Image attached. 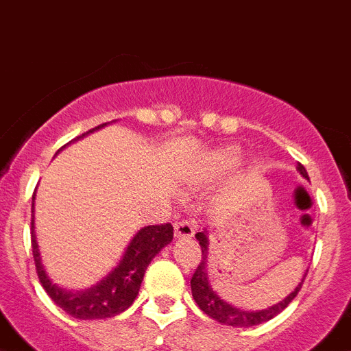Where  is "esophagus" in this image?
Returning a JSON list of instances; mask_svg holds the SVG:
<instances>
[{
    "label": "esophagus",
    "instance_id": "1",
    "mask_svg": "<svg viewBox=\"0 0 351 351\" xmlns=\"http://www.w3.org/2000/svg\"><path fill=\"white\" fill-rule=\"evenodd\" d=\"M194 236V223L191 220H178L175 223V238H191Z\"/></svg>",
    "mask_w": 351,
    "mask_h": 351
}]
</instances>
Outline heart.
I'll return each mask as SVG.
<instances>
[{"label": "heart", "instance_id": "heart-1", "mask_svg": "<svg viewBox=\"0 0 351 351\" xmlns=\"http://www.w3.org/2000/svg\"><path fill=\"white\" fill-rule=\"evenodd\" d=\"M238 162V150H234V148L219 150V152L210 154L203 162L195 166L194 171L191 173V180L197 185H203V183H208L217 178V176H220L222 173L234 169Z\"/></svg>", "mask_w": 351, "mask_h": 351}]
</instances>
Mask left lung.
<instances>
[{
	"label": "left lung",
	"mask_w": 351,
	"mask_h": 351,
	"mask_svg": "<svg viewBox=\"0 0 351 351\" xmlns=\"http://www.w3.org/2000/svg\"><path fill=\"white\" fill-rule=\"evenodd\" d=\"M298 171L304 176L306 180H309L308 173H306L304 166L301 162H298ZM199 245H201V262H199L197 269L194 271L191 280V289H192V298L197 302V306L201 308L203 313H206L208 317L213 318V320L220 322L223 325H232V327H250V325H258L262 322H267L271 318L276 317L278 313H282L283 309L290 304V302L295 299V295L301 290L302 282H304L306 274L302 276L301 283H299L292 292L287 295L283 301H280L278 304L271 306L267 309H261V311H243V309L236 308V306L229 304L223 299L219 298V293L215 292L210 285V280H208V269H206V257H208V232L206 229L201 230L195 234ZM308 273V271H306Z\"/></svg>",
	"instance_id": "8db88e82"
}]
</instances>
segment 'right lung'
<instances>
[{"instance_id":"1","label":"right lung","mask_w":351,"mask_h":351,"mask_svg":"<svg viewBox=\"0 0 351 351\" xmlns=\"http://www.w3.org/2000/svg\"><path fill=\"white\" fill-rule=\"evenodd\" d=\"M105 125L106 124H101L97 128L90 129V131L84 132L80 138L96 131V129L105 128ZM31 213H33L31 215V246H33L34 266H36L40 283L50 295V299L59 308H62V311H66L73 318H78V320L112 318L125 311L136 299L138 290H140L145 271H147L150 261L162 250L164 246L169 245L173 239L171 223L143 227L131 239L122 261L119 262V266L108 276L103 278L97 285L90 287V289L82 290V292H69V290H64L56 285V283H52L42 264L36 234H34V194Z\"/></svg>"}]
</instances>
